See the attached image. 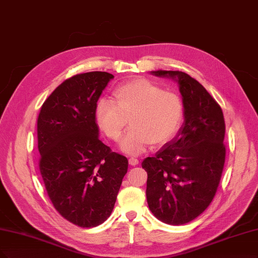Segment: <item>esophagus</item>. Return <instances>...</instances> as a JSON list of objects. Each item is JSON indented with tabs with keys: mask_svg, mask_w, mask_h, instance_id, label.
I'll list each match as a JSON object with an SVG mask.
<instances>
[{
	"mask_svg": "<svg viewBox=\"0 0 258 258\" xmlns=\"http://www.w3.org/2000/svg\"><path fill=\"white\" fill-rule=\"evenodd\" d=\"M129 164L132 165V166H136V165L139 164V160L137 158H135V157H132V158L129 159Z\"/></svg>",
	"mask_w": 258,
	"mask_h": 258,
	"instance_id": "34e87169",
	"label": "esophagus"
}]
</instances>
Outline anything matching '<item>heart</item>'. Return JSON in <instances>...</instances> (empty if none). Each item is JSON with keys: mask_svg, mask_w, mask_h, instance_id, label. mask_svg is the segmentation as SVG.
I'll return each instance as SVG.
<instances>
[{"mask_svg": "<svg viewBox=\"0 0 258 258\" xmlns=\"http://www.w3.org/2000/svg\"><path fill=\"white\" fill-rule=\"evenodd\" d=\"M114 101L101 98L96 104L95 119L112 141H118L130 121L131 129L120 142V149L140 155L152 144L157 148L178 132L184 115L181 97L157 83L137 78L114 91Z\"/></svg>", "mask_w": 258, "mask_h": 258, "instance_id": "b5f03b06", "label": "heart"}]
</instances>
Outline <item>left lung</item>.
I'll list each match as a JSON object with an SVG mask.
<instances>
[{"label":"left lung","mask_w":258,"mask_h":258,"mask_svg":"<svg viewBox=\"0 0 258 258\" xmlns=\"http://www.w3.org/2000/svg\"><path fill=\"white\" fill-rule=\"evenodd\" d=\"M152 74L178 82L184 121L173 140L142 162L147 172L146 198L158 220L181 225L198 218L215 198L225 162V121L219 103L189 75L178 70Z\"/></svg>","instance_id":"1"}]
</instances>
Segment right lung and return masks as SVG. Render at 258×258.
<instances>
[{
  "label": "right lung",
  "mask_w": 258,
  "mask_h": 258,
  "mask_svg": "<svg viewBox=\"0 0 258 258\" xmlns=\"http://www.w3.org/2000/svg\"><path fill=\"white\" fill-rule=\"evenodd\" d=\"M114 78L104 72L76 75L43 102L37 119L39 170L58 214L80 227L108 219L128 171L125 156L99 140L95 109Z\"/></svg>",
  "instance_id": "obj_1"
}]
</instances>
